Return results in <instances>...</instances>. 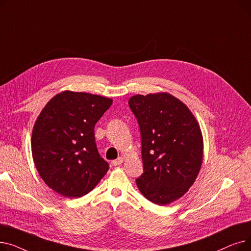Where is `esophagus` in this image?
I'll return each mask as SVG.
<instances>
[{
  "label": "esophagus",
  "mask_w": 251,
  "mask_h": 251,
  "mask_svg": "<svg viewBox=\"0 0 251 251\" xmlns=\"http://www.w3.org/2000/svg\"><path fill=\"white\" fill-rule=\"evenodd\" d=\"M123 161H124V159L122 156H120V157H118L117 160H114L113 162H112V164L114 165V166H119V165H121L122 163H123Z\"/></svg>",
  "instance_id": "esophagus-1"
}]
</instances>
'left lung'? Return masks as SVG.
<instances>
[{
	"mask_svg": "<svg viewBox=\"0 0 251 251\" xmlns=\"http://www.w3.org/2000/svg\"><path fill=\"white\" fill-rule=\"evenodd\" d=\"M141 134L143 174L139 191L166 205L185 194L202 164L203 138L199 122L185 103L168 92L129 99Z\"/></svg>",
	"mask_w": 251,
	"mask_h": 251,
	"instance_id": "obj_1",
	"label": "left lung"
}]
</instances>
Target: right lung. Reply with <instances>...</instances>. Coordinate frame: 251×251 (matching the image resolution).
<instances>
[{"mask_svg": "<svg viewBox=\"0 0 251 251\" xmlns=\"http://www.w3.org/2000/svg\"><path fill=\"white\" fill-rule=\"evenodd\" d=\"M113 100L65 90L50 99L32 129L35 168L47 185L77 199L94 189L109 170L100 155L95 126Z\"/></svg>", "mask_w": 251, "mask_h": 251, "instance_id": "obj_1", "label": "right lung"}]
</instances>
